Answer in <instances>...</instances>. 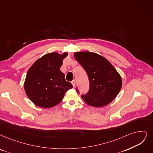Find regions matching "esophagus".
Listing matches in <instances>:
<instances>
[{"mask_svg":"<svg viewBox=\"0 0 153 153\" xmlns=\"http://www.w3.org/2000/svg\"><path fill=\"white\" fill-rule=\"evenodd\" d=\"M71 84L73 85V87H75V80H73V81L71 82Z\"/></svg>","mask_w":153,"mask_h":153,"instance_id":"1","label":"esophagus"}]
</instances>
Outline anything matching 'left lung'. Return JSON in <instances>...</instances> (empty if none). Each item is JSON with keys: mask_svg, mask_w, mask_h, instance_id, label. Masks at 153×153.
I'll return each mask as SVG.
<instances>
[{"mask_svg": "<svg viewBox=\"0 0 153 153\" xmlns=\"http://www.w3.org/2000/svg\"><path fill=\"white\" fill-rule=\"evenodd\" d=\"M74 57L86 71L90 83L88 94L82 95L85 103L102 107L112 102L123 85L122 78L113 65L103 56L92 52H76Z\"/></svg>", "mask_w": 153, "mask_h": 153, "instance_id": "1", "label": "left lung"}]
</instances>
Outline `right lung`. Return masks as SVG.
Masks as SVG:
<instances>
[{
  "label": "right lung",
  "mask_w": 153,
  "mask_h": 153,
  "mask_svg": "<svg viewBox=\"0 0 153 153\" xmlns=\"http://www.w3.org/2000/svg\"><path fill=\"white\" fill-rule=\"evenodd\" d=\"M67 55V53H48L30 67L24 87L27 96L36 105L45 108L56 106L66 91L73 88L60 70Z\"/></svg>",
  "instance_id": "right-lung-1"
}]
</instances>
